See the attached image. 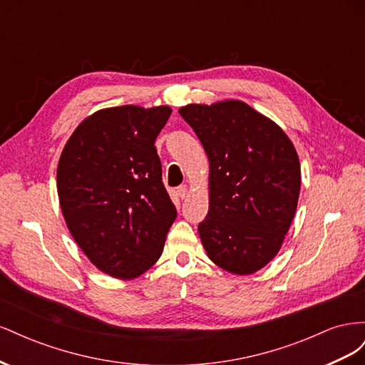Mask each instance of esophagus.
I'll use <instances>...</instances> for the list:
<instances>
[{
  "label": "esophagus",
  "instance_id": "1",
  "mask_svg": "<svg viewBox=\"0 0 365 365\" xmlns=\"http://www.w3.org/2000/svg\"><path fill=\"white\" fill-rule=\"evenodd\" d=\"M176 193H178V196L181 197V200H185L187 195H189V190H187L185 185H181V187H178V190H176Z\"/></svg>",
  "mask_w": 365,
  "mask_h": 365
}]
</instances>
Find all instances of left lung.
<instances>
[{"label": "left lung", "instance_id": "left-lung-1", "mask_svg": "<svg viewBox=\"0 0 365 365\" xmlns=\"http://www.w3.org/2000/svg\"><path fill=\"white\" fill-rule=\"evenodd\" d=\"M210 161V205L197 227L208 257L247 275L279 252L294 219L302 172L284 132L239 101L180 109Z\"/></svg>", "mask_w": 365, "mask_h": 365}]
</instances>
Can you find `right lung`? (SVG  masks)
Returning a JSON list of instances; mask_svg holds the SVG:
<instances>
[{
	"instance_id": "add662e5",
	"label": "right lung",
	"mask_w": 365,
	"mask_h": 365,
	"mask_svg": "<svg viewBox=\"0 0 365 365\" xmlns=\"http://www.w3.org/2000/svg\"><path fill=\"white\" fill-rule=\"evenodd\" d=\"M169 106H115L76 128L58 165V195L71 236L96 267L134 279L155 263L176 208L161 178L155 140Z\"/></svg>"
}]
</instances>
